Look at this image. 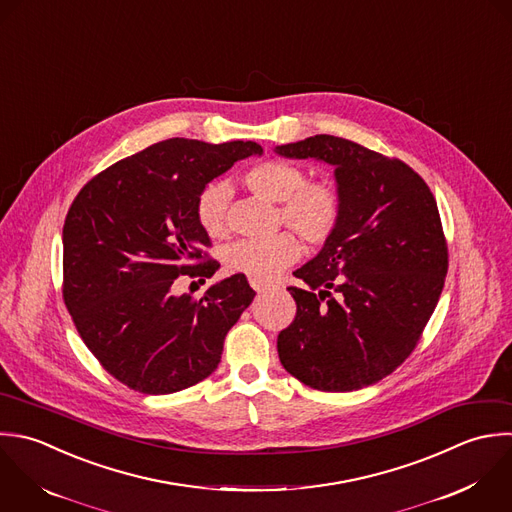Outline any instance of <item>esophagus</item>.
<instances>
[{"mask_svg":"<svg viewBox=\"0 0 512 512\" xmlns=\"http://www.w3.org/2000/svg\"><path fill=\"white\" fill-rule=\"evenodd\" d=\"M249 283H251V287L257 291V293H261V291H265V289H271V285L269 283H265V281H261V279H249Z\"/></svg>","mask_w":512,"mask_h":512,"instance_id":"obj_1","label":"esophagus"}]
</instances>
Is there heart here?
Returning <instances> with one entry per match:
<instances>
[{"instance_id":"obj_1","label":"heart","mask_w":512,"mask_h":512,"mask_svg":"<svg viewBox=\"0 0 512 512\" xmlns=\"http://www.w3.org/2000/svg\"><path fill=\"white\" fill-rule=\"evenodd\" d=\"M243 183L257 195L279 203L275 223L291 227L307 245L321 247L333 239L343 219V197L329 179H309L299 163L287 159H265L243 173ZM231 191L223 181L203 185L195 199V217L209 237L229 231L227 209ZM291 231L267 239H241L223 251L227 269L271 279L301 255V243Z\"/></svg>"}]
</instances>
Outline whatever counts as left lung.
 <instances>
[{
    "label": "left lung",
    "instance_id": "obj_1",
    "mask_svg": "<svg viewBox=\"0 0 512 512\" xmlns=\"http://www.w3.org/2000/svg\"><path fill=\"white\" fill-rule=\"evenodd\" d=\"M279 155L335 165L343 219L287 287L293 323L277 337L283 367L317 391L345 393L391 375L415 351L439 303L449 249L435 195L397 157L315 135Z\"/></svg>",
    "mask_w": 512,
    "mask_h": 512
}]
</instances>
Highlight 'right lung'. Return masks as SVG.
Segmentation results:
<instances>
[{
  "mask_svg": "<svg viewBox=\"0 0 512 512\" xmlns=\"http://www.w3.org/2000/svg\"><path fill=\"white\" fill-rule=\"evenodd\" d=\"M255 141L173 137L91 177L63 225V303L99 365L125 387L169 395L207 379L227 331L255 291L243 273L203 297L175 295L177 277L205 283L219 263L195 217L197 193Z\"/></svg>",
  "mask_w": 512,
  "mask_h": 512,
  "instance_id": "add662e5",
  "label": "right lung"
}]
</instances>
